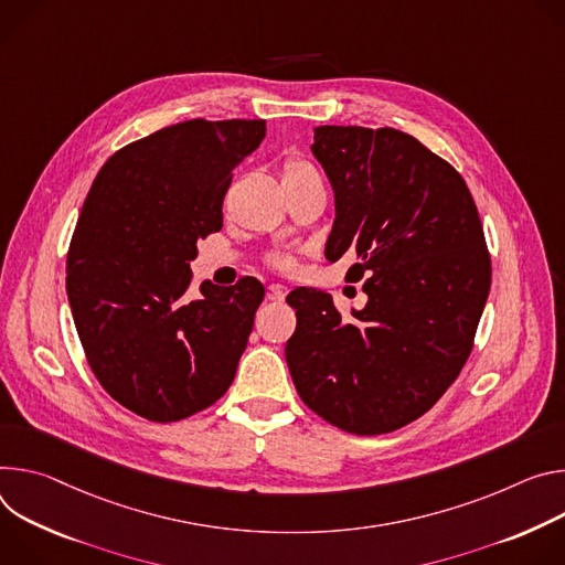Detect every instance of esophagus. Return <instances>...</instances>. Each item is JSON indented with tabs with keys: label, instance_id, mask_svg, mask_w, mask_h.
<instances>
[{
	"label": "esophagus",
	"instance_id": "obj_1",
	"mask_svg": "<svg viewBox=\"0 0 565 565\" xmlns=\"http://www.w3.org/2000/svg\"><path fill=\"white\" fill-rule=\"evenodd\" d=\"M287 296V287L285 285H269L267 289V298L269 300H285Z\"/></svg>",
	"mask_w": 565,
	"mask_h": 565
}]
</instances>
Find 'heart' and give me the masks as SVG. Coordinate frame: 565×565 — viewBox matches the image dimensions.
I'll return each instance as SVG.
<instances>
[{
	"mask_svg": "<svg viewBox=\"0 0 565 565\" xmlns=\"http://www.w3.org/2000/svg\"><path fill=\"white\" fill-rule=\"evenodd\" d=\"M309 174H317L315 166H311L309 161L300 159V157H287L285 163H282V181H291V179H302V177H309ZM271 265L287 271L294 267V258L289 254H276L271 258Z\"/></svg>",
	"mask_w": 565,
	"mask_h": 565,
	"instance_id": "b5f03b06",
	"label": "heart"
}]
</instances>
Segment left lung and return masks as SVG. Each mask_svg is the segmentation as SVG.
Wrapping results in <instances>:
<instances>
[{
	"instance_id": "8db88e82",
	"label": "left lung",
	"mask_w": 565,
	"mask_h": 565,
	"mask_svg": "<svg viewBox=\"0 0 565 565\" xmlns=\"http://www.w3.org/2000/svg\"><path fill=\"white\" fill-rule=\"evenodd\" d=\"M311 152L337 206L326 258L354 250L345 278H365L367 302L341 317L330 294L294 289L287 365L326 422L391 433L440 399L471 354L491 287L480 215L460 172L406 132L321 125Z\"/></svg>"
}]
</instances>
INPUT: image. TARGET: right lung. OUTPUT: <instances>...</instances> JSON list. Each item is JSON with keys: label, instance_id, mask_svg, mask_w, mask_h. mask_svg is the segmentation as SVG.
<instances>
[{"label": "right lung", "instance_id": "add662e5", "mask_svg": "<svg viewBox=\"0 0 565 565\" xmlns=\"http://www.w3.org/2000/svg\"><path fill=\"white\" fill-rule=\"evenodd\" d=\"M267 135L258 120H183L114 152L96 174L67 256L87 363L120 406L177 422L233 384L265 287H191L198 242L222 228L233 170Z\"/></svg>", "mask_w": 565, "mask_h": 565}]
</instances>
